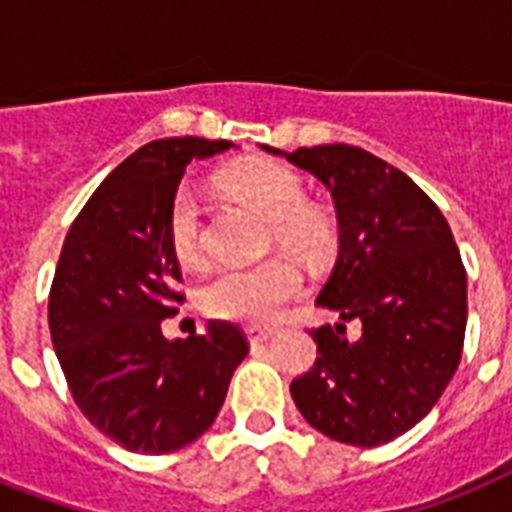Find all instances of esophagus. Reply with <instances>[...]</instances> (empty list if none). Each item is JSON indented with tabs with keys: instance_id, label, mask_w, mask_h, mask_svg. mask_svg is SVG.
<instances>
[{
	"instance_id": "esophagus-1",
	"label": "esophagus",
	"mask_w": 512,
	"mask_h": 512,
	"mask_svg": "<svg viewBox=\"0 0 512 512\" xmlns=\"http://www.w3.org/2000/svg\"><path fill=\"white\" fill-rule=\"evenodd\" d=\"M244 335H247V340H249V345H252V348H255V345H260V342H265V340H271V329H260V327H247L244 329Z\"/></svg>"
}]
</instances>
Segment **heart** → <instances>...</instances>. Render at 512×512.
Instances as JSON below:
<instances>
[{
  "mask_svg": "<svg viewBox=\"0 0 512 512\" xmlns=\"http://www.w3.org/2000/svg\"><path fill=\"white\" fill-rule=\"evenodd\" d=\"M228 196L247 204L271 220V239L279 247L319 260L329 247L332 231L319 209L305 204L303 177L271 159H247L220 175ZM172 255L185 268L204 263V220L201 204L191 188L175 193L167 217ZM303 289V276L295 265L281 257L247 268H225L201 292V308L212 319L239 324H268L292 303Z\"/></svg>",
  "mask_w": 512,
  "mask_h": 512,
  "instance_id": "obj_1",
  "label": "heart"
}]
</instances>
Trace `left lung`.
<instances>
[{
  "instance_id": "obj_1",
  "label": "left lung",
  "mask_w": 512,
  "mask_h": 512,
  "mask_svg": "<svg viewBox=\"0 0 512 512\" xmlns=\"http://www.w3.org/2000/svg\"><path fill=\"white\" fill-rule=\"evenodd\" d=\"M263 151L327 185L340 225L316 305L342 324L313 329L319 358L292 382V398L332 441L388 444L436 406L460 364L468 276L452 228L412 177L364 148ZM345 320L362 324L358 341L344 337Z\"/></svg>"
}]
</instances>
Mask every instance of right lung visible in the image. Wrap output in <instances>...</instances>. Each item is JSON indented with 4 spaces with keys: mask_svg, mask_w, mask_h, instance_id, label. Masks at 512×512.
I'll return each instance as SVG.
<instances>
[{
    "mask_svg": "<svg viewBox=\"0 0 512 512\" xmlns=\"http://www.w3.org/2000/svg\"><path fill=\"white\" fill-rule=\"evenodd\" d=\"M231 140H154L98 185L71 225L50 289L52 348L76 406L124 449L167 454L207 433L247 340L228 321L167 340L180 265L167 217L185 167Z\"/></svg>",
    "mask_w": 512,
    "mask_h": 512,
    "instance_id": "obj_1",
    "label": "right lung"
}]
</instances>
